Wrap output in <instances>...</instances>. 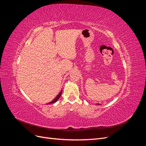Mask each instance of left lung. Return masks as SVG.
Returning <instances> with one entry per match:
<instances>
[{"label": "left lung", "instance_id": "1", "mask_svg": "<svg viewBox=\"0 0 146 146\" xmlns=\"http://www.w3.org/2000/svg\"><path fill=\"white\" fill-rule=\"evenodd\" d=\"M98 105H99V104H98Z\"/></svg>", "mask_w": 146, "mask_h": 146}]
</instances>
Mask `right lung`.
I'll use <instances>...</instances> for the list:
<instances>
[{"label": "right lung", "instance_id": "right-lung-1", "mask_svg": "<svg viewBox=\"0 0 146 146\" xmlns=\"http://www.w3.org/2000/svg\"><path fill=\"white\" fill-rule=\"evenodd\" d=\"M61 94H62V90H61V92H60V93H59V94L58 95V96H57L56 97V98L54 99V100H53L52 102H49V103H48L47 104H54V103H55V102H56L57 101V100H58V99H59V98H60V96H61Z\"/></svg>", "mask_w": 146, "mask_h": 146}]
</instances>
